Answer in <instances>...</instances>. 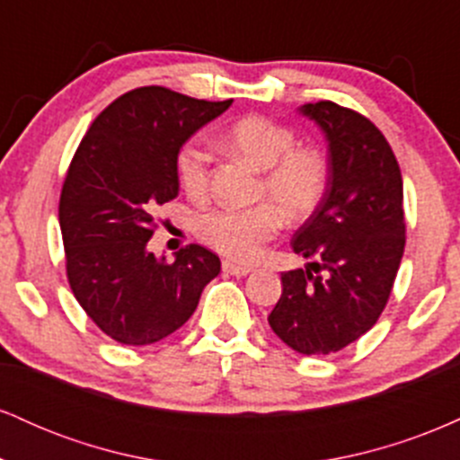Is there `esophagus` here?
<instances>
[{
    "mask_svg": "<svg viewBox=\"0 0 460 460\" xmlns=\"http://www.w3.org/2000/svg\"><path fill=\"white\" fill-rule=\"evenodd\" d=\"M223 270L234 274V277H246V274L251 272V268L240 266V263H234V261H223Z\"/></svg>",
    "mask_w": 460,
    "mask_h": 460,
    "instance_id": "34e87169",
    "label": "esophagus"
}]
</instances>
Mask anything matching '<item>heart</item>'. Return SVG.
I'll use <instances>...</instances> for the list:
<instances>
[{"instance_id":"heart-1","label":"heart","mask_w":460,"mask_h":460,"mask_svg":"<svg viewBox=\"0 0 460 460\" xmlns=\"http://www.w3.org/2000/svg\"><path fill=\"white\" fill-rule=\"evenodd\" d=\"M296 134L266 116H244L223 136L226 149L240 153L261 168L252 208H212L194 220L199 240L235 261H255L266 242L283 226L307 220L329 190L331 166L318 146L296 145ZM212 153L200 140H190L177 151L175 171L183 192L203 199L209 190Z\"/></svg>"}]
</instances>
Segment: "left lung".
Masks as SVG:
<instances>
[{
	"mask_svg": "<svg viewBox=\"0 0 460 460\" xmlns=\"http://www.w3.org/2000/svg\"><path fill=\"white\" fill-rule=\"evenodd\" d=\"M300 112L329 138L331 179L292 248L320 261L311 263L315 275L281 274L283 294L268 322L300 355H331L366 335L392 294L406 244L402 175L383 131L363 114L332 102Z\"/></svg>",
	"mask_w": 460,
	"mask_h": 460,
	"instance_id": "8db88e82",
	"label": "left lung"
}]
</instances>
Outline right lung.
Returning a JSON list of instances; mask_svg holds the SVG:
<instances>
[{
    "mask_svg": "<svg viewBox=\"0 0 460 460\" xmlns=\"http://www.w3.org/2000/svg\"><path fill=\"white\" fill-rule=\"evenodd\" d=\"M226 102L164 86L114 99L79 142L60 194L66 279L86 315L119 344L146 346L188 322L220 260L188 244L175 261L146 251L155 212L179 194L177 151Z\"/></svg>",
    "mask_w": 460,
    "mask_h": 460,
    "instance_id": "obj_1",
    "label": "right lung"
}]
</instances>
